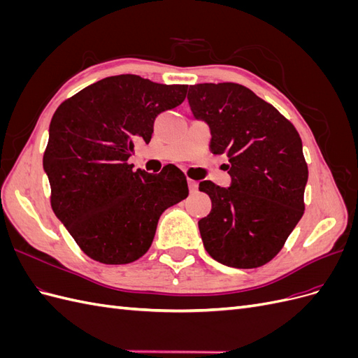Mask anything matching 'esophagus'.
Segmentation results:
<instances>
[{
	"instance_id": "1",
	"label": "esophagus",
	"mask_w": 358,
	"mask_h": 358,
	"mask_svg": "<svg viewBox=\"0 0 358 358\" xmlns=\"http://www.w3.org/2000/svg\"><path fill=\"white\" fill-rule=\"evenodd\" d=\"M188 188H189L191 192H197V189H199V182L192 180V179H188Z\"/></svg>"
}]
</instances>
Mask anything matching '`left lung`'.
Segmentation results:
<instances>
[{"label": "left lung", "mask_w": 358, "mask_h": 358, "mask_svg": "<svg viewBox=\"0 0 358 358\" xmlns=\"http://www.w3.org/2000/svg\"><path fill=\"white\" fill-rule=\"evenodd\" d=\"M188 103L209 125L210 152L227 157L231 176L229 188L210 180L199 185L212 200L199 221L204 249L229 267L264 266L305 212L308 164L297 129L239 83L192 85Z\"/></svg>", "instance_id": "1"}]
</instances>
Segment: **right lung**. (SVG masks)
Wrapping results in <instances>:
<instances>
[{
    "label": "right lung",
    "instance_id": "obj_1",
    "mask_svg": "<svg viewBox=\"0 0 358 358\" xmlns=\"http://www.w3.org/2000/svg\"><path fill=\"white\" fill-rule=\"evenodd\" d=\"M188 85L136 74L95 82L53 115L43 169L57 218L90 258L128 264L148 252L161 213L188 197L178 167L133 170L134 140L150 142L155 117L185 100Z\"/></svg>",
    "mask_w": 358,
    "mask_h": 358
}]
</instances>
